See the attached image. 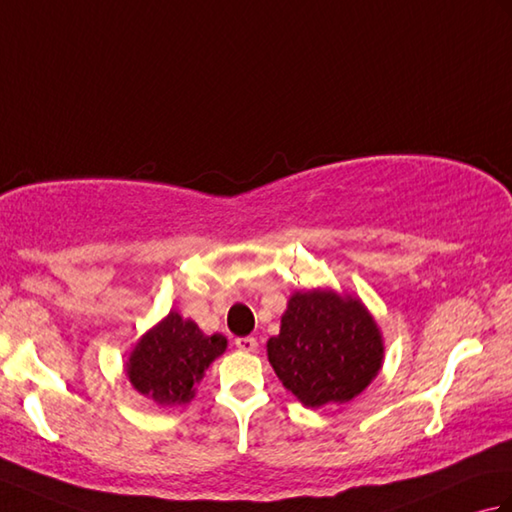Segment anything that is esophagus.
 <instances>
[{"label":"esophagus","instance_id":"obj_1","mask_svg":"<svg viewBox=\"0 0 512 512\" xmlns=\"http://www.w3.org/2000/svg\"><path fill=\"white\" fill-rule=\"evenodd\" d=\"M235 347L242 352H255L257 350V339L255 336H237Z\"/></svg>","mask_w":512,"mask_h":512}]
</instances>
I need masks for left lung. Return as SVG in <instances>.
<instances>
[{
  "label": "left lung",
  "mask_w": 512,
  "mask_h": 512,
  "mask_svg": "<svg viewBox=\"0 0 512 512\" xmlns=\"http://www.w3.org/2000/svg\"><path fill=\"white\" fill-rule=\"evenodd\" d=\"M268 361L306 407L347 402L383 365V339L358 299L334 292H295L268 341Z\"/></svg>",
  "instance_id": "obj_1"
}]
</instances>
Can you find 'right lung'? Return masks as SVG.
I'll return each instance as SVG.
<instances>
[{
    "label": "right lung",
    "instance_id": "right-lung-1",
    "mask_svg": "<svg viewBox=\"0 0 512 512\" xmlns=\"http://www.w3.org/2000/svg\"><path fill=\"white\" fill-rule=\"evenodd\" d=\"M226 350L222 334L206 336L191 319L169 312L138 341L127 363L132 385L160 405H182L195 396L204 369Z\"/></svg>",
    "mask_w": 512,
    "mask_h": 512
}]
</instances>
